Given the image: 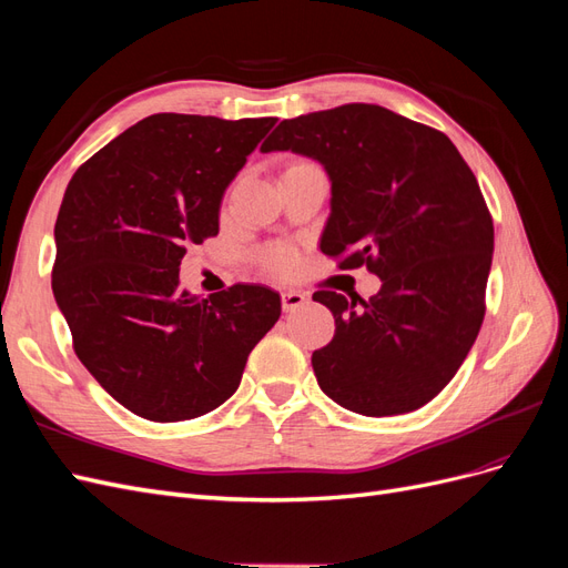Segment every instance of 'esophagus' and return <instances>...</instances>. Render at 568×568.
Listing matches in <instances>:
<instances>
[{
  "instance_id": "esophagus-1",
  "label": "esophagus",
  "mask_w": 568,
  "mask_h": 568,
  "mask_svg": "<svg viewBox=\"0 0 568 568\" xmlns=\"http://www.w3.org/2000/svg\"><path fill=\"white\" fill-rule=\"evenodd\" d=\"M305 303H307V296L303 294V291L288 288V291H284V294H282V307H284V313L296 311V307H301V305H305Z\"/></svg>"
}]
</instances>
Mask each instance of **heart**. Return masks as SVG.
Listing matches in <instances>:
<instances>
[{
  "mask_svg": "<svg viewBox=\"0 0 568 568\" xmlns=\"http://www.w3.org/2000/svg\"><path fill=\"white\" fill-rule=\"evenodd\" d=\"M267 265L274 272H288L291 267H294V255H291L288 251H272L267 255Z\"/></svg>",
  "mask_w": 568,
  "mask_h": 568,
  "instance_id": "1",
  "label": "heart"
}]
</instances>
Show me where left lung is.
I'll return each instance as SVG.
<instances>
[{
  "label": "left lung",
  "mask_w": 568,
  "mask_h": 568,
  "mask_svg": "<svg viewBox=\"0 0 568 568\" xmlns=\"http://www.w3.org/2000/svg\"><path fill=\"white\" fill-rule=\"evenodd\" d=\"M317 161L332 182L320 248L382 280L369 301L315 291L336 332L313 353L320 388L357 415L419 409L448 386L486 315L493 220L443 132L376 104L282 120L261 146Z\"/></svg>",
  "instance_id": "obj_1"
}]
</instances>
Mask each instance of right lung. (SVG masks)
<instances>
[{"label": "right lung", "instance_id": "right-lung-1", "mask_svg": "<svg viewBox=\"0 0 568 568\" xmlns=\"http://www.w3.org/2000/svg\"><path fill=\"white\" fill-rule=\"evenodd\" d=\"M277 118L156 113L78 168L59 209L51 288L80 363L151 422L196 419L242 384L282 315L277 291L180 288L186 246L220 230L225 189Z\"/></svg>", "mask_w": 568, "mask_h": 568}]
</instances>
